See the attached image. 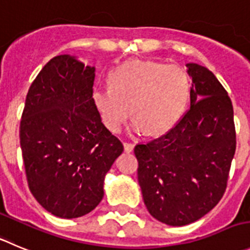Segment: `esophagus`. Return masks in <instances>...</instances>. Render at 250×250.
Segmentation results:
<instances>
[{
    "instance_id": "34e87169",
    "label": "esophagus",
    "mask_w": 250,
    "mask_h": 250,
    "mask_svg": "<svg viewBox=\"0 0 250 250\" xmlns=\"http://www.w3.org/2000/svg\"><path fill=\"white\" fill-rule=\"evenodd\" d=\"M123 146H125V151H127V153H130L134 149V144L128 143V142H123Z\"/></svg>"
}]
</instances>
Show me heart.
<instances>
[{
    "instance_id": "heart-1",
    "label": "heart",
    "mask_w": 250,
    "mask_h": 250,
    "mask_svg": "<svg viewBox=\"0 0 250 250\" xmlns=\"http://www.w3.org/2000/svg\"><path fill=\"white\" fill-rule=\"evenodd\" d=\"M188 91V78L181 67L132 60L112 70L108 87H95L91 99L112 132L122 128L132 111V132L158 136L178 122Z\"/></svg>"
}]
</instances>
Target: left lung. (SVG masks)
I'll list each match as a JSON object with an SVG mask.
<instances>
[{"label":"left lung","instance_id":"8db88e82","mask_svg":"<svg viewBox=\"0 0 250 250\" xmlns=\"http://www.w3.org/2000/svg\"><path fill=\"white\" fill-rule=\"evenodd\" d=\"M186 67L192 79L190 108L167 134L134 148L146 209L169 226L195 222L220 202L235 153L227 91L207 67Z\"/></svg>","mask_w":250,"mask_h":250}]
</instances>
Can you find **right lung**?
Returning a JSON list of instances; mask_svg holds the SVG:
<instances>
[{"label": "right lung", "instance_id": "right-lung-1", "mask_svg": "<svg viewBox=\"0 0 250 250\" xmlns=\"http://www.w3.org/2000/svg\"><path fill=\"white\" fill-rule=\"evenodd\" d=\"M93 81L95 66L58 55L44 65L25 97L20 139L28 186L60 218L96 208L104 176L123 151L93 106Z\"/></svg>", "mask_w": 250, "mask_h": 250}]
</instances>
